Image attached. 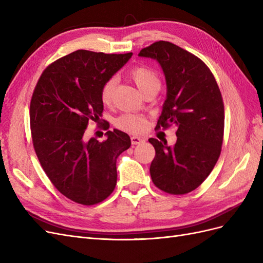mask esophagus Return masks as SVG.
Returning <instances> with one entry per match:
<instances>
[{"label":"esophagus","instance_id":"1","mask_svg":"<svg viewBox=\"0 0 263 263\" xmlns=\"http://www.w3.org/2000/svg\"><path fill=\"white\" fill-rule=\"evenodd\" d=\"M130 140H132V144L133 145H138V144H140L141 141H144V139L138 137V136H132Z\"/></svg>","mask_w":263,"mask_h":263}]
</instances>
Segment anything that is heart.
I'll list each match as a JSON object with an SVG mask.
<instances>
[{
  "instance_id": "heart-1",
  "label": "heart",
  "mask_w": 263,
  "mask_h": 263,
  "mask_svg": "<svg viewBox=\"0 0 263 263\" xmlns=\"http://www.w3.org/2000/svg\"><path fill=\"white\" fill-rule=\"evenodd\" d=\"M128 76L130 77L132 80L136 83V85L139 87V90L142 93H146L147 91L155 89V87L160 86V78L157 71L148 66L145 65H138L135 66L130 69L128 72ZM116 86V79L109 78L102 84L101 86V101L103 104L108 105L112 103L114 91ZM115 126L121 130L127 132V133H142L148 126L146 117L137 115V114H123L119 116L115 121Z\"/></svg>"
}]
</instances>
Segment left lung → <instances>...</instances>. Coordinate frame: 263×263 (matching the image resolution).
Masks as SVG:
<instances>
[{
	"mask_svg": "<svg viewBox=\"0 0 263 263\" xmlns=\"http://www.w3.org/2000/svg\"><path fill=\"white\" fill-rule=\"evenodd\" d=\"M156 59L166 81V99L156 128L178 127L173 147L149 138L156 156L150 164L154 184L183 195L200 186L216 164L224 137V102L209 67L181 47L156 42L139 52Z\"/></svg>",
	"mask_w": 263,
	"mask_h": 263,
	"instance_id": "left-lung-1",
	"label": "left lung"
}]
</instances>
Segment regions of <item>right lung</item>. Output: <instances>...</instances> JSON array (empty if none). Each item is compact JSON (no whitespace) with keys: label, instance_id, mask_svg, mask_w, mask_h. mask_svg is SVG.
<instances>
[{"label":"right lung","instance_id":"add662e5","mask_svg":"<svg viewBox=\"0 0 263 263\" xmlns=\"http://www.w3.org/2000/svg\"><path fill=\"white\" fill-rule=\"evenodd\" d=\"M132 54L77 50L47 67L35 86L29 108L35 153L54 187L78 204L94 205L112 194L116 159L130 147L118 129L106 132L104 141L83 135L103 113L102 84Z\"/></svg>","mask_w":263,"mask_h":263}]
</instances>
